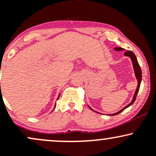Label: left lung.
<instances>
[{
    "label": "left lung",
    "mask_w": 156,
    "mask_h": 156,
    "mask_svg": "<svg viewBox=\"0 0 156 156\" xmlns=\"http://www.w3.org/2000/svg\"><path fill=\"white\" fill-rule=\"evenodd\" d=\"M114 50H115V51H122V50H124V49H123V48H114ZM124 55H127V56H129L130 58H131L132 63H133V68H134V72H135L136 77L137 80H138V86H137L136 90L135 93H134V95H133V100H132V101L130 102V103L128 105H126L125 108H123L122 109V110L119 111V112L115 113V114H112V115H117V114H119V113H121L122 112V111H124L125 108H127L128 106H130V105L133 104V103L136 101V98L137 94H138V92H139V87H140L141 80V67H140V66H139V63H138L136 56L135 54H134L133 52L130 51H128L125 52ZM91 109H92V108H91Z\"/></svg>",
    "instance_id": "1"
}]
</instances>
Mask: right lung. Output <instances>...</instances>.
I'll return each instance as SVG.
<instances>
[{
	"mask_svg": "<svg viewBox=\"0 0 156 156\" xmlns=\"http://www.w3.org/2000/svg\"><path fill=\"white\" fill-rule=\"evenodd\" d=\"M58 98H59V97H58Z\"/></svg>",
	"mask_w": 156,
	"mask_h": 156,
	"instance_id": "add662e5",
	"label": "right lung"
}]
</instances>
